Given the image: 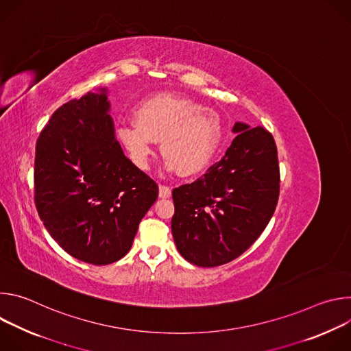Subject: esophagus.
I'll return each instance as SVG.
<instances>
[{"label":"esophagus","instance_id":"obj_1","mask_svg":"<svg viewBox=\"0 0 351 351\" xmlns=\"http://www.w3.org/2000/svg\"><path fill=\"white\" fill-rule=\"evenodd\" d=\"M171 187L165 186V184H160V197L161 198H169L171 197Z\"/></svg>","mask_w":351,"mask_h":351}]
</instances>
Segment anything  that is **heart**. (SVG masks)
I'll return each instance as SVG.
<instances>
[{"instance_id":"1","label":"heart","mask_w":351,"mask_h":351,"mask_svg":"<svg viewBox=\"0 0 351 351\" xmlns=\"http://www.w3.org/2000/svg\"><path fill=\"white\" fill-rule=\"evenodd\" d=\"M118 137L132 161L147 169L156 154V141L171 171L193 176L207 169L225 140V125L214 110L191 98L158 94L136 110V122H123Z\"/></svg>"}]
</instances>
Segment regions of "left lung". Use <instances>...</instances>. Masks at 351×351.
Listing matches in <instances>:
<instances>
[{
	"mask_svg": "<svg viewBox=\"0 0 351 351\" xmlns=\"http://www.w3.org/2000/svg\"><path fill=\"white\" fill-rule=\"evenodd\" d=\"M230 147L204 176L172 191L178 252L197 267L226 264L252 245L271 221L279 197L278 149L261 126L236 122Z\"/></svg>",
	"mask_w": 351,
	"mask_h": 351,
	"instance_id": "obj_1",
	"label": "left lung"
}]
</instances>
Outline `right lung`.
Returning a JSON list of instances; mask_svg holds the SVG:
<instances>
[{
	"label": "right lung",
	"instance_id": "right-lung-1",
	"mask_svg": "<svg viewBox=\"0 0 351 351\" xmlns=\"http://www.w3.org/2000/svg\"><path fill=\"white\" fill-rule=\"evenodd\" d=\"M157 197V183L125 157L115 137L106 87L71 99L41 130L34 203L72 257L93 265L121 260Z\"/></svg>",
	"mask_w": 351,
	"mask_h": 351
}]
</instances>
